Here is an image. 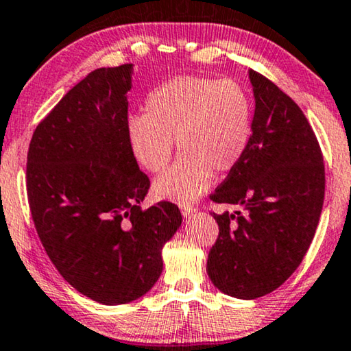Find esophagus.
Returning a JSON list of instances; mask_svg holds the SVG:
<instances>
[{
    "label": "esophagus",
    "mask_w": 351,
    "mask_h": 351,
    "mask_svg": "<svg viewBox=\"0 0 351 351\" xmlns=\"http://www.w3.org/2000/svg\"><path fill=\"white\" fill-rule=\"evenodd\" d=\"M195 212V207L194 205H181V213H183V217H191Z\"/></svg>",
    "instance_id": "obj_1"
}]
</instances>
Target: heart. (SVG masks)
Instances as JSON below:
<instances>
[{
  "instance_id": "heart-1",
  "label": "heart",
  "mask_w": 351,
  "mask_h": 351,
  "mask_svg": "<svg viewBox=\"0 0 351 351\" xmlns=\"http://www.w3.org/2000/svg\"><path fill=\"white\" fill-rule=\"evenodd\" d=\"M128 141L144 170L160 173L175 151L181 157L154 183L157 197L188 204L202 195L213 173L234 170L254 134V102L234 80L178 77L149 95L146 114L128 120Z\"/></svg>"
}]
</instances>
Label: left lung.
Returning a JSON list of instances; mask_svg holds the SVG:
<instances>
[{
    "mask_svg": "<svg viewBox=\"0 0 351 351\" xmlns=\"http://www.w3.org/2000/svg\"><path fill=\"white\" fill-rule=\"evenodd\" d=\"M254 134L245 157L210 194L234 213L212 212L219 232L207 273L223 293L252 300L276 291L298 268L319 223L326 173L300 107L263 75L249 72Z\"/></svg>",
    "mask_w": 351,
    "mask_h": 351,
    "instance_id": "1",
    "label": "left lung"
}]
</instances>
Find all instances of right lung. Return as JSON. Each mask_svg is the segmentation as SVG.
Listing matches in <instances>:
<instances>
[{
	"label": "right lung",
	"mask_w": 351,
	"mask_h": 351,
	"mask_svg": "<svg viewBox=\"0 0 351 351\" xmlns=\"http://www.w3.org/2000/svg\"><path fill=\"white\" fill-rule=\"evenodd\" d=\"M132 64L97 69L40 121L27 154L35 230L65 281L104 305L143 297L181 224L175 204L141 208L149 176L128 141Z\"/></svg>",
	"instance_id": "add662e5"
}]
</instances>
